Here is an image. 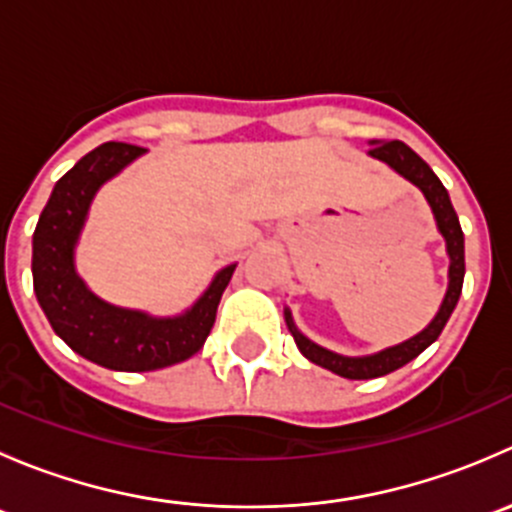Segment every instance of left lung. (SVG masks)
<instances>
[{"label":"left lung","instance_id":"obj_1","mask_svg":"<svg viewBox=\"0 0 512 512\" xmlns=\"http://www.w3.org/2000/svg\"><path fill=\"white\" fill-rule=\"evenodd\" d=\"M369 153L374 158L389 163L396 173H401L406 180H411V183H414L416 188L426 195L428 205H431V210H433V218H436L438 232H441L443 240H446L448 257H451V267H448V280L451 282H448V292H446V297H443V304H441V309H438L436 319H433V322L428 324L421 334H416V337L409 339V342L399 344V347L384 349V352H379L374 356H364V359H352V356L334 354V352H329V349H322L319 344L309 342L304 334H299L297 329H294L292 317H289V312H285L287 327H289V332H292L294 342H297L299 352L307 356L312 364L324 366V369L334 371V374L344 376V379H376V376L391 374V371L401 369V366L409 364L411 359H416L423 349L431 347V344L438 339V334L443 332V327H446L451 312L456 309L458 297H461V289H463V275H466L463 230H461V223H458L456 210H453V205H451V198H448V190L443 188V183L438 180V175L428 168L426 160H423L421 156H416V153L401 141L376 143Z\"/></svg>","mask_w":512,"mask_h":512}]
</instances>
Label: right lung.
<instances>
[{"instance_id":"obj_1","label":"right lung","mask_w":512,"mask_h":512,"mask_svg":"<svg viewBox=\"0 0 512 512\" xmlns=\"http://www.w3.org/2000/svg\"><path fill=\"white\" fill-rule=\"evenodd\" d=\"M143 151L146 148L133 143L108 141L86 153L54 185L34 230V292L46 319L76 354L116 371L163 369L200 352L235 272V265L220 270L193 309L173 319L111 307L79 280L74 245L91 200L108 178Z\"/></svg>"}]
</instances>
